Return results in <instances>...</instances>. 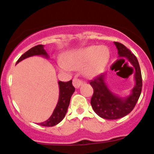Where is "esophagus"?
Masks as SVG:
<instances>
[{
  "label": "esophagus",
  "instance_id": "obj_1",
  "mask_svg": "<svg viewBox=\"0 0 154 154\" xmlns=\"http://www.w3.org/2000/svg\"><path fill=\"white\" fill-rule=\"evenodd\" d=\"M72 83H73L74 87L75 88H79V86L82 85V82L80 80V79H77V78H74L73 80H72Z\"/></svg>",
  "mask_w": 154,
  "mask_h": 154
}]
</instances>
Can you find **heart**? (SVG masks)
Returning a JSON list of instances; mask_svg holds the SVG:
<instances>
[{
    "label": "heart",
    "mask_w": 154,
    "mask_h": 154,
    "mask_svg": "<svg viewBox=\"0 0 154 154\" xmlns=\"http://www.w3.org/2000/svg\"><path fill=\"white\" fill-rule=\"evenodd\" d=\"M109 59V52L104 46H89L72 51L59 64L61 70L69 71L82 68L83 74L93 77L103 72Z\"/></svg>",
    "instance_id": "1"
}]
</instances>
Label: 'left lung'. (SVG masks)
Wrapping results in <instances>:
<instances>
[{
    "instance_id": "8db88e82",
    "label": "left lung",
    "mask_w": 154,
    "mask_h": 154,
    "mask_svg": "<svg viewBox=\"0 0 154 154\" xmlns=\"http://www.w3.org/2000/svg\"><path fill=\"white\" fill-rule=\"evenodd\" d=\"M118 50V57L127 59L135 68V86L131 93L126 97L114 94L108 87L106 79L107 73L98 75L90 84L93 88L91 103L93 109L101 118L106 119H117L128 115L135 106L142 91V76L140 65L136 56L123 44L114 42Z\"/></svg>"
}]
</instances>
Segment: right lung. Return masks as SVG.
Listing matches in <instances>:
<instances>
[{
  "mask_svg": "<svg viewBox=\"0 0 154 154\" xmlns=\"http://www.w3.org/2000/svg\"><path fill=\"white\" fill-rule=\"evenodd\" d=\"M33 56H42L48 59L49 56L44 49L43 45H38L32 47L21 56L17 61V63L20 62L22 60ZM59 97L57 105L53 111V114L49 119L43 122L39 123V125L44 127H53L62 121L66 114L67 109L69 106L70 99L72 94L75 91V88L72 85V80L68 82H59Z\"/></svg>",
  "mask_w": 154,
  "mask_h": 154,
  "instance_id": "right-lung-1",
  "label": "right lung"
}]
</instances>
